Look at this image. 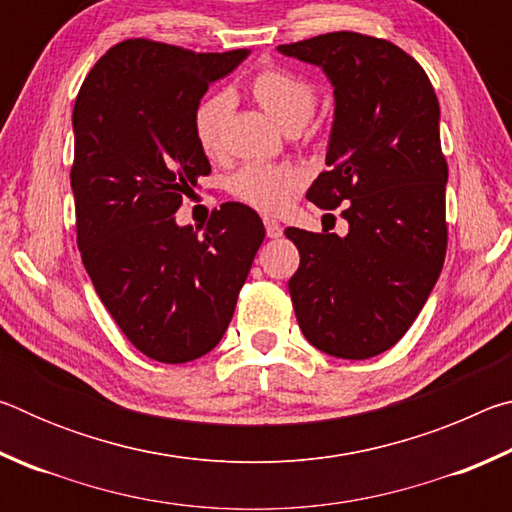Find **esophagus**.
I'll return each instance as SVG.
<instances>
[{
  "instance_id": "obj_1",
  "label": "esophagus",
  "mask_w": 512,
  "mask_h": 512,
  "mask_svg": "<svg viewBox=\"0 0 512 512\" xmlns=\"http://www.w3.org/2000/svg\"><path fill=\"white\" fill-rule=\"evenodd\" d=\"M264 225H266V235L268 237H271V239L282 237V225L280 223L273 221V219H264Z\"/></svg>"
}]
</instances>
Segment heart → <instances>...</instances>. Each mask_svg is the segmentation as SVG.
Masks as SVG:
<instances>
[{"mask_svg": "<svg viewBox=\"0 0 512 512\" xmlns=\"http://www.w3.org/2000/svg\"><path fill=\"white\" fill-rule=\"evenodd\" d=\"M250 92L268 115L282 128L305 126L314 115L318 92L314 83L287 67H264L250 79ZM232 112V94L228 90L210 92L196 103L192 128L194 137L207 155H216L223 146V131ZM305 176L289 164L253 162L232 173L228 180L230 194L239 203L255 207L266 214L287 210Z\"/></svg>", "mask_w": 512, "mask_h": 512, "instance_id": "heart-1", "label": "heart"}]
</instances>
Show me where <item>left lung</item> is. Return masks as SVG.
I'll return each mask as SVG.
<instances>
[{
  "mask_svg": "<svg viewBox=\"0 0 512 512\" xmlns=\"http://www.w3.org/2000/svg\"><path fill=\"white\" fill-rule=\"evenodd\" d=\"M323 67L334 85L327 171L307 198L343 205L350 230L287 228L300 253L289 280L298 325L314 348L370 359L402 339L443 271L447 160L440 106L418 60L354 31L277 47Z\"/></svg>",
  "mask_w": 512,
  "mask_h": 512,
  "instance_id": "1",
  "label": "left lung"
}]
</instances>
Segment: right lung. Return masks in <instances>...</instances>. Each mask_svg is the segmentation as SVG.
<instances>
[{
    "mask_svg": "<svg viewBox=\"0 0 512 512\" xmlns=\"http://www.w3.org/2000/svg\"><path fill=\"white\" fill-rule=\"evenodd\" d=\"M246 56L131 38L97 60L74 103L76 244L110 316L155 361L216 348L266 235L244 203L212 210L203 235L173 216L212 171L196 103Z\"/></svg>",
    "mask_w": 512,
    "mask_h": 512,
    "instance_id": "1",
    "label": "right lung"
}]
</instances>
